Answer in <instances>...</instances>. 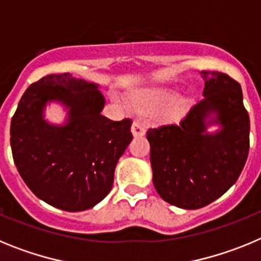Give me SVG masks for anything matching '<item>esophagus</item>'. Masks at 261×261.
<instances>
[{"label": "esophagus", "mask_w": 261, "mask_h": 261, "mask_svg": "<svg viewBox=\"0 0 261 261\" xmlns=\"http://www.w3.org/2000/svg\"><path fill=\"white\" fill-rule=\"evenodd\" d=\"M132 133L135 137H138V136H144L145 133H146V129H145V126L142 125L140 121H135V123L132 124Z\"/></svg>", "instance_id": "esophagus-1"}]
</instances>
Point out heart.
Returning a JSON list of instances; mask_svg holds the SVG:
<instances>
[{
    "label": "heart",
    "instance_id": "b5f03b06",
    "mask_svg": "<svg viewBox=\"0 0 261 261\" xmlns=\"http://www.w3.org/2000/svg\"><path fill=\"white\" fill-rule=\"evenodd\" d=\"M175 99L174 93L168 91L166 89H153L149 91H144L140 95L135 98V103L140 111L144 112H150V111L158 110L161 107H165L168 103H171ZM183 112V107L181 106H176V107L171 108V110L166 111L163 114L165 119H176L179 115Z\"/></svg>",
    "mask_w": 261,
    "mask_h": 261
}]
</instances>
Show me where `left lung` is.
<instances>
[{
  "instance_id": "left-lung-1",
  "label": "left lung",
  "mask_w": 261,
  "mask_h": 261,
  "mask_svg": "<svg viewBox=\"0 0 261 261\" xmlns=\"http://www.w3.org/2000/svg\"><path fill=\"white\" fill-rule=\"evenodd\" d=\"M204 99L179 124L150 128L153 183L168 204L183 209L206 206L238 180L250 150V116L241 85L221 71H202ZM212 112L223 129L206 132Z\"/></svg>"
}]
</instances>
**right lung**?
Instances as JSON below:
<instances>
[{
    "label": "right lung",
    "instance_id": "add662e5",
    "mask_svg": "<svg viewBox=\"0 0 261 261\" xmlns=\"http://www.w3.org/2000/svg\"><path fill=\"white\" fill-rule=\"evenodd\" d=\"M69 108L65 126L42 119L47 101ZM98 86L69 73L49 74L29 86L11 119L14 163L34 195L66 212L93 208L110 193L115 167L132 141V119L114 121L100 112Z\"/></svg>",
    "mask_w": 261,
    "mask_h": 261
}]
</instances>
